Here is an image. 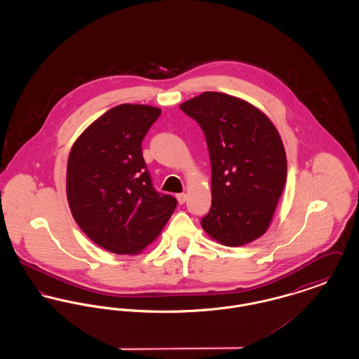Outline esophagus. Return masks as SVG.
Wrapping results in <instances>:
<instances>
[{
  "mask_svg": "<svg viewBox=\"0 0 359 359\" xmlns=\"http://www.w3.org/2000/svg\"><path fill=\"white\" fill-rule=\"evenodd\" d=\"M176 199H177V202H179L180 205H183V203H186V201H187V194H177V195H176Z\"/></svg>",
  "mask_w": 359,
  "mask_h": 359,
  "instance_id": "1",
  "label": "esophagus"
}]
</instances>
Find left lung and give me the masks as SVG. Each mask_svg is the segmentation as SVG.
Returning <instances> with one entry per match:
<instances>
[{
    "label": "left lung",
    "mask_w": 359,
    "mask_h": 359,
    "mask_svg": "<svg viewBox=\"0 0 359 359\" xmlns=\"http://www.w3.org/2000/svg\"><path fill=\"white\" fill-rule=\"evenodd\" d=\"M203 129L211 160L210 238L242 246L266 233L287 182V154L273 122L255 104L205 91L179 106Z\"/></svg>",
    "instance_id": "obj_1"
}]
</instances>
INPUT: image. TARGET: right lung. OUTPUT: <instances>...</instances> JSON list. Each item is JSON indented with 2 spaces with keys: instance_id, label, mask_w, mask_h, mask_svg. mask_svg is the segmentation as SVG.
Wrapping results in <instances>:
<instances>
[{
  "instance_id": "1",
  "label": "right lung",
  "mask_w": 359,
  "mask_h": 359,
  "mask_svg": "<svg viewBox=\"0 0 359 359\" xmlns=\"http://www.w3.org/2000/svg\"><path fill=\"white\" fill-rule=\"evenodd\" d=\"M160 114L149 104H118L90 123L69 151L71 214L88 238L116 255H140L177 205L154 191L141 151Z\"/></svg>"
}]
</instances>
